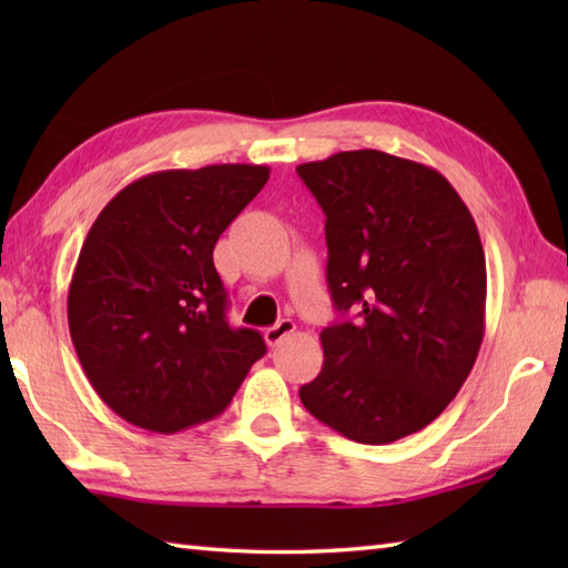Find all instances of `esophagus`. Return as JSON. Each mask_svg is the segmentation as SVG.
<instances>
[{
  "instance_id": "34e87169",
  "label": "esophagus",
  "mask_w": 568,
  "mask_h": 568,
  "mask_svg": "<svg viewBox=\"0 0 568 568\" xmlns=\"http://www.w3.org/2000/svg\"><path fill=\"white\" fill-rule=\"evenodd\" d=\"M293 332H295V322L293 320H281L277 324H273V327L265 329V334H263L265 344L277 346L281 342H285Z\"/></svg>"
}]
</instances>
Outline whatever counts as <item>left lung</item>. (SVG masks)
<instances>
[{"label":"left lung","instance_id":"left-lung-1","mask_svg":"<svg viewBox=\"0 0 568 568\" xmlns=\"http://www.w3.org/2000/svg\"><path fill=\"white\" fill-rule=\"evenodd\" d=\"M324 210L327 283L354 320L322 329L320 376L300 400L358 444L427 427L476 364L486 332V256L449 180L383 151L297 165Z\"/></svg>","mask_w":568,"mask_h":568}]
</instances>
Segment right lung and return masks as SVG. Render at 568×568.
<instances>
[{
  "mask_svg": "<svg viewBox=\"0 0 568 568\" xmlns=\"http://www.w3.org/2000/svg\"><path fill=\"white\" fill-rule=\"evenodd\" d=\"M268 175L246 163L151 173L94 220L68 327L84 376L129 425L175 434L216 417L265 354L256 329L229 327L212 251Z\"/></svg>",
  "mask_w": 568,
  "mask_h": 568,
  "instance_id": "right-lung-1",
  "label": "right lung"
}]
</instances>
